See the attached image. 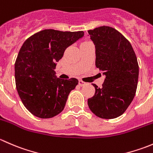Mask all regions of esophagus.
<instances>
[{
  "label": "esophagus",
  "mask_w": 153,
  "mask_h": 153,
  "mask_svg": "<svg viewBox=\"0 0 153 153\" xmlns=\"http://www.w3.org/2000/svg\"><path fill=\"white\" fill-rule=\"evenodd\" d=\"M78 84H79L80 86H83L85 85L86 83L84 82L83 81H81V80H79V81H78Z\"/></svg>",
  "instance_id": "1"
}]
</instances>
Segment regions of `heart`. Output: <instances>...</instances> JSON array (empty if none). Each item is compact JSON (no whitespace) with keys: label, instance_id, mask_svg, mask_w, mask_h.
I'll return each mask as SVG.
<instances>
[{"label":"heart","instance_id":"heart-1","mask_svg":"<svg viewBox=\"0 0 153 153\" xmlns=\"http://www.w3.org/2000/svg\"><path fill=\"white\" fill-rule=\"evenodd\" d=\"M85 42H88V41H85Z\"/></svg>","mask_w":153,"mask_h":153}]
</instances>
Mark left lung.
Returning <instances> with one entry per match:
<instances>
[{"instance_id":"1","label":"left lung","mask_w":153,"mask_h":153,"mask_svg":"<svg viewBox=\"0 0 153 153\" xmlns=\"http://www.w3.org/2000/svg\"><path fill=\"white\" fill-rule=\"evenodd\" d=\"M95 46V66L106 76L102 87L92 84L95 95L88 106L96 116L112 119L126 110L138 85L137 57L132 45L118 30L110 27L88 31Z\"/></svg>"}]
</instances>
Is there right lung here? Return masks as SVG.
<instances>
[{"label":"right lung","instance_id":"obj_1","mask_svg":"<svg viewBox=\"0 0 153 153\" xmlns=\"http://www.w3.org/2000/svg\"><path fill=\"white\" fill-rule=\"evenodd\" d=\"M83 31L44 29L26 40L15 64V84L24 106L35 116L49 118L63 111L76 78H57L54 69L68 47L82 38Z\"/></svg>","mask_w":153,"mask_h":153}]
</instances>
